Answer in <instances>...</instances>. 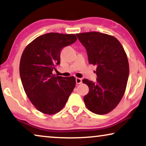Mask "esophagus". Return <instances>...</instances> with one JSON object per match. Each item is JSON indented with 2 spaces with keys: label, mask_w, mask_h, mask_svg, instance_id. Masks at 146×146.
Instances as JSON below:
<instances>
[{
  "label": "esophagus",
  "mask_w": 146,
  "mask_h": 146,
  "mask_svg": "<svg viewBox=\"0 0 146 146\" xmlns=\"http://www.w3.org/2000/svg\"><path fill=\"white\" fill-rule=\"evenodd\" d=\"M76 83H77V84H81V83H82V79H81V78H76Z\"/></svg>",
  "instance_id": "34e87169"
}]
</instances>
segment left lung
<instances>
[{
  "label": "left lung",
  "instance_id": "obj_1",
  "mask_svg": "<svg viewBox=\"0 0 146 146\" xmlns=\"http://www.w3.org/2000/svg\"><path fill=\"white\" fill-rule=\"evenodd\" d=\"M76 35L86 49L89 64L97 66V81L82 80L89 88L85 105L95 114H106L116 107L125 92L129 74L127 54L112 36L98 32Z\"/></svg>",
  "mask_w": 146,
  "mask_h": 146
}]
</instances>
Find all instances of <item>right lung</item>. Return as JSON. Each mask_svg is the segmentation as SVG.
<instances>
[{"label": "right lung", "instance_id": "1", "mask_svg": "<svg viewBox=\"0 0 146 146\" xmlns=\"http://www.w3.org/2000/svg\"><path fill=\"white\" fill-rule=\"evenodd\" d=\"M76 40L75 34L50 32L36 38L23 52L19 73L23 88L31 103L43 114L60 111L75 88V77L56 76L52 71L60 64L62 48Z\"/></svg>", "mask_w": 146, "mask_h": 146}]
</instances>
